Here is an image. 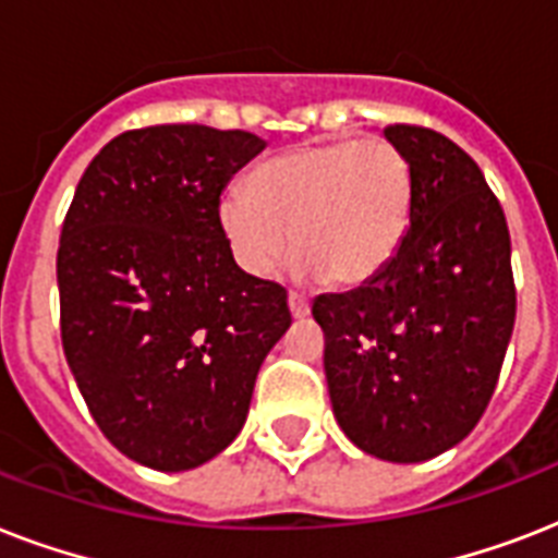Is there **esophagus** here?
<instances>
[{
    "instance_id": "esophagus-1",
    "label": "esophagus",
    "mask_w": 558,
    "mask_h": 558,
    "mask_svg": "<svg viewBox=\"0 0 558 558\" xmlns=\"http://www.w3.org/2000/svg\"><path fill=\"white\" fill-rule=\"evenodd\" d=\"M289 313L295 318H306L310 315V301L304 295H298V292H289Z\"/></svg>"
}]
</instances>
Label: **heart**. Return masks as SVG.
I'll return each instance as SVG.
<instances>
[{"mask_svg": "<svg viewBox=\"0 0 558 558\" xmlns=\"http://www.w3.org/2000/svg\"><path fill=\"white\" fill-rule=\"evenodd\" d=\"M414 217V170L388 138L306 144L252 170L219 202L234 260L269 278L295 236L301 266L336 287L379 278Z\"/></svg>", "mask_w": 558, "mask_h": 558, "instance_id": "obj_1", "label": "heart"}]
</instances>
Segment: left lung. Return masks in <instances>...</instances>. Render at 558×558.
I'll return each mask as SVG.
<instances>
[{"instance_id": "1", "label": "left lung", "mask_w": 558, "mask_h": 558, "mask_svg": "<svg viewBox=\"0 0 558 558\" xmlns=\"http://www.w3.org/2000/svg\"><path fill=\"white\" fill-rule=\"evenodd\" d=\"M385 138L414 170V217L371 283L318 295L324 373L341 432L373 458L420 463L484 416L515 324L510 228L469 153L428 126Z\"/></svg>"}]
</instances>
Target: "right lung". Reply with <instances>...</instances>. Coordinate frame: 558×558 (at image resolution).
I'll list each match as a JSON object with an SVG mask.
<instances>
[{"instance_id":"obj_1","label":"right lung","mask_w":558,"mask_h":558,"mask_svg":"<svg viewBox=\"0 0 558 558\" xmlns=\"http://www.w3.org/2000/svg\"><path fill=\"white\" fill-rule=\"evenodd\" d=\"M266 147L243 130H130L89 161L57 248L65 362L121 454L159 472L208 463L245 423L287 289L245 275L219 196Z\"/></svg>"}]
</instances>
